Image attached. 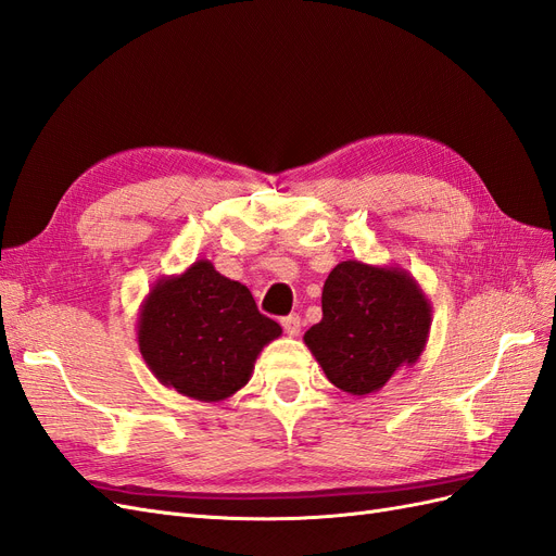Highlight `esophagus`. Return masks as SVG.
Masks as SVG:
<instances>
[{
	"label": "esophagus",
	"mask_w": 556,
	"mask_h": 556,
	"mask_svg": "<svg viewBox=\"0 0 556 556\" xmlns=\"http://www.w3.org/2000/svg\"><path fill=\"white\" fill-rule=\"evenodd\" d=\"M282 329H285V333H288V336H299V331H301V317L296 313L282 317Z\"/></svg>",
	"instance_id": "esophagus-1"
}]
</instances>
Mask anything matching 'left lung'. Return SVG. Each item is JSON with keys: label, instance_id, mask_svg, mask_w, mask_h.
<instances>
[{"label": "left lung", "instance_id": "1", "mask_svg": "<svg viewBox=\"0 0 556 556\" xmlns=\"http://www.w3.org/2000/svg\"><path fill=\"white\" fill-rule=\"evenodd\" d=\"M429 329L431 301L406 268L348 260L329 274L304 343L331 384L366 396L422 357Z\"/></svg>", "mask_w": 556, "mask_h": 556}]
</instances>
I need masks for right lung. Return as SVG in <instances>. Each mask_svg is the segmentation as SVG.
Segmentation results:
<instances>
[{
  "mask_svg": "<svg viewBox=\"0 0 556 556\" xmlns=\"http://www.w3.org/2000/svg\"><path fill=\"white\" fill-rule=\"evenodd\" d=\"M282 333L239 280L199 260L162 276L139 308L137 339L153 376L182 396L225 401L248 384L264 345Z\"/></svg>",
  "mask_w": 556,
  "mask_h": 556,
  "instance_id": "right-lung-1",
  "label": "right lung"
}]
</instances>
